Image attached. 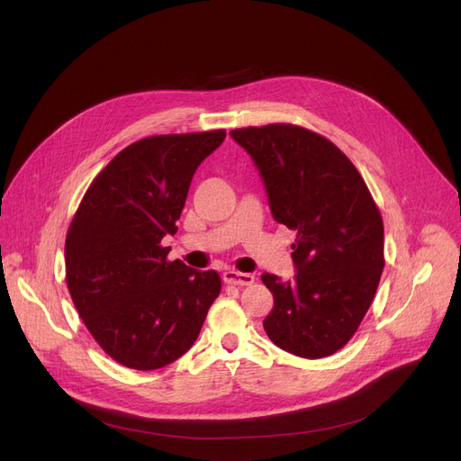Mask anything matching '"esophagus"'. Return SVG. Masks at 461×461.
<instances>
[{
    "label": "esophagus",
    "mask_w": 461,
    "mask_h": 461,
    "mask_svg": "<svg viewBox=\"0 0 461 461\" xmlns=\"http://www.w3.org/2000/svg\"><path fill=\"white\" fill-rule=\"evenodd\" d=\"M223 279L229 285H238V287H244V285H251L255 281L253 274H242V272H236V270H227L223 274Z\"/></svg>",
    "instance_id": "34e87169"
}]
</instances>
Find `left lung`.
<instances>
[{"instance_id": "left-lung-1", "label": "left lung", "mask_w": 461, "mask_h": 461, "mask_svg": "<svg viewBox=\"0 0 461 461\" xmlns=\"http://www.w3.org/2000/svg\"><path fill=\"white\" fill-rule=\"evenodd\" d=\"M255 163L272 217L296 230V274H262L274 294L268 338L302 358L341 348L374 302L384 268L381 213L357 167L330 140L298 125L230 131Z\"/></svg>"}]
</instances>
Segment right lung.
<instances>
[{"instance_id": "1", "label": "right lung", "mask_w": 461, "mask_h": 461, "mask_svg": "<svg viewBox=\"0 0 461 461\" xmlns=\"http://www.w3.org/2000/svg\"><path fill=\"white\" fill-rule=\"evenodd\" d=\"M223 129L148 137L122 149L87 187L65 238L75 308L106 355L159 369L199 338L221 279L167 260L194 170L223 144Z\"/></svg>"}]
</instances>
